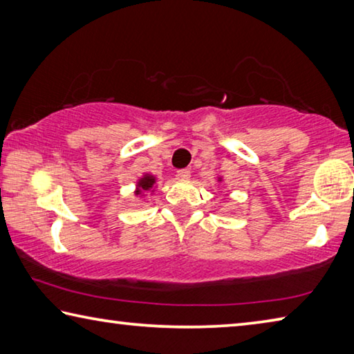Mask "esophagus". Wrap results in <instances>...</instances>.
<instances>
[{
    "mask_svg": "<svg viewBox=\"0 0 354 354\" xmlns=\"http://www.w3.org/2000/svg\"><path fill=\"white\" fill-rule=\"evenodd\" d=\"M177 177L182 178V180H187V178L191 177V171L189 169H178L177 171Z\"/></svg>",
    "mask_w": 354,
    "mask_h": 354,
    "instance_id": "34e87169",
    "label": "esophagus"
}]
</instances>
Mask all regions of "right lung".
<instances>
[{"label": "right lung", "mask_w": 354, "mask_h": 354, "mask_svg": "<svg viewBox=\"0 0 354 354\" xmlns=\"http://www.w3.org/2000/svg\"><path fill=\"white\" fill-rule=\"evenodd\" d=\"M153 183H155V178L152 176H147V174H146V176L138 182V191H136V194H140L141 191H149L153 187Z\"/></svg>", "instance_id": "1"}]
</instances>
